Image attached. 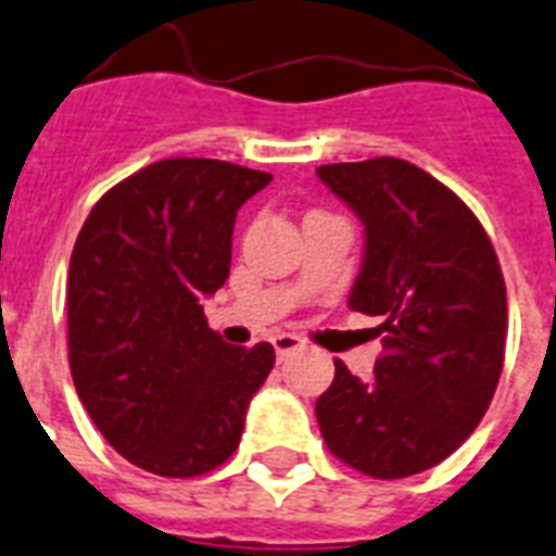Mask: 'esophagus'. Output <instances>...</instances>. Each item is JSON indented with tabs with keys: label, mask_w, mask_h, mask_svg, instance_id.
I'll return each instance as SVG.
<instances>
[{
	"label": "esophagus",
	"mask_w": 556,
	"mask_h": 556,
	"mask_svg": "<svg viewBox=\"0 0 556 556\" xmlns=\"http://www.w3.org/2000/svg\"><path fill=\"white\" fill-rule=\"evenodd\" d=\"M273 348H275V354H278V359H283V356L301 351V348H304V339L295 337V333H275Z\"/></svg>",
	"instance_id": "obj_1"
}]
</instances>
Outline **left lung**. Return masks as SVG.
<instances>
[{
	"label": "left lung",
	"instance_id": "1",
	"mask_svg": "<svg viewBox=\"0 0 556 556\" xmlns=\"http://www.w3.org/2000/svg\"><path fill=\"white\" fill-rule=\"evenodd\" d=\"M365 226L348 307L380 316L371 380L337 359L316 400L327 450L374 479H406L462 446L496 391L507 295L493 243L467 205L403 159L321 165Z\"/></svg>",
	"mask_w": 556,
	"mask_h": 556
}]
</instances>
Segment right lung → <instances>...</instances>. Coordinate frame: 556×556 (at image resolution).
<instances>
[{
    "label": "right lung",
    "mask_w": 556,
    "mask_h": 556,
    "mask_svg": "<svg viewBox=\"0 0 556 556\" xmlns=\"http://www.w3.org/2000/svg\"><path fill=\"white\" fill-rule=\"evenodd\" d=\"M273 176L165 159L103 193L68 264V365L115 453L191 479L238 450L275 348H235L202 316L226 283L238 208Z\"/></svg>",
    "instance_id": "add662e5"
}]
</instances>
